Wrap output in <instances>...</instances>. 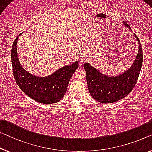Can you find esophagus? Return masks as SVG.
Segmentation results:
<instances>
[{
	"label": "esophagus",
	"mask_w": 152,
	"mask_h": 152,
	"mask_svg": "<svg viewBox=\"0 0 152 152\" xmlns=\"http://www.w3.org/2000/svg\"><path fill=\"white\" fill-rule=\"evenodd\" d=\"M79 58H80V60H81V61H85L86 57L85 56L81 55V56H79Z\"/></svg>",
	"instance_id": "esophagus-1"
}]
</instances>
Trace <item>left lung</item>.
Returning a JSON list of instances; mask_svg holds the SVG:
<instances>
[{
	"label": "left lung",
	"mask_w": 152,
	"mask_h": 152,
	"mask_svg": "<svg viewBox=\"0 0 152 152\" xmlns=\"http://www.w3.org/2000/svg\"><path fill=\"white\" fill-rule=\"evenodd\" d=\"M124 24L130 29L128 24ZM134 36L139 42V51L132 66L122 74L115 77L107 76L89 63H85L84 68L87 73L88 89L91 96L96 100L105 104L115 102L125 98L134 88L142 64L141 44L135 34Z\"/></svg>",
	"instance_id": "8db88e82"
}]
</instances>
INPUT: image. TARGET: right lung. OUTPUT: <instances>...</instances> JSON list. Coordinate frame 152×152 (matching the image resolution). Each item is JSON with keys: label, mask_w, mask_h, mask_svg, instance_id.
<instances>
[{"label": "right lung", "mask_w": 152, "mask_h": 152, "mask_svg": "<svg viewBox=\"0 0 152 152\" xmlns=\"http://www.w3.org/2000/svg\"><path fill=\"white\" fill-rule=\"evenodd\" d=\"M19 34L11 49V63L13 76L18 87L34 100L44 104L59 102L67 91V86L74 72L78 67V62L62 67L54 74L46 77H37L27 72L20 65L17 54Z\"/></svg>", "instance_id": "1"}]
</instances>
